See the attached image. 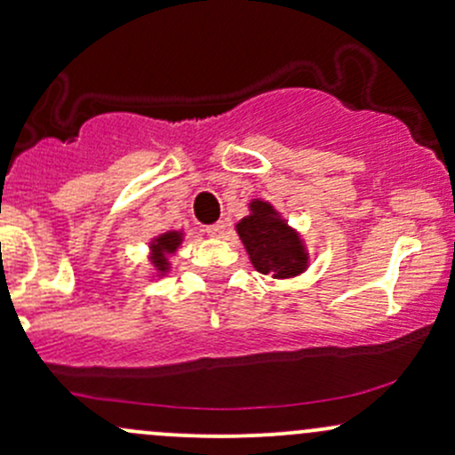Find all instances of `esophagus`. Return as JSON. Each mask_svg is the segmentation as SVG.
Returning a JSON list of instances; mask_svg holds the SVG:
<instances>
[{
  "instance_id": "obj_1",
  "label": "esophagus",
  "mask_w": 455,
  "mask_h": 455,
  "mask_svg": "<svg viewBox=\"0 0 455 455\" xmlns=\"http://www.w3.org/2000/svg\"><path fill=\"white\" fill-rule=\"evenodd\" d=\"M227 227L228 224L224 220L212 224V227H207V235H210V237H222V235L227 233Z\"/></svg>"
}]
</instances>
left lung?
Returning a JSON list of instances; mask_svg holds the SVG:
<instances>
[{"mask_svg": "<svg viewBox=\"0 0 455 455\" xmlns=\"http://www.w3.org/2000/svg\"><path fill=\"white\" fill-rule=\"evenodd\" d=\"M248 216L235 224L250 263L259 274L275 280H291L310 267L304 237L263 198L248 203Z\"/></svg>", "mask_w": 455, "mask_h": 455, "instance_id": "obj_1", "label": "left lung"}]
</instances>
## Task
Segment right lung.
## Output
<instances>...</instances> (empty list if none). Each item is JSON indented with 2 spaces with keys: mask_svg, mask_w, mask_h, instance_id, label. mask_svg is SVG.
I'll return each instance as SVG.
<instances>
[{
  "mask_svg": "<svg viewBox=\"0 0 455 455\" xmlns=\"http://www.w3.org/2000/svg\"><path fill=\"white\" fill-rule=\"evenodd\" d=\"M184 242H186V233L175 231V228L151 237L149 252H148V260L151 265V278H164V275H169L171 259L175 257L177 250H180V245Z\"/></svg>",
  "mask_w": 455,
  "mask_h": 455,
  "instance_id": "1",
  "label": "right lung"
}]
</instances>
